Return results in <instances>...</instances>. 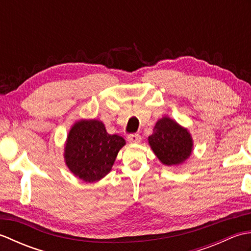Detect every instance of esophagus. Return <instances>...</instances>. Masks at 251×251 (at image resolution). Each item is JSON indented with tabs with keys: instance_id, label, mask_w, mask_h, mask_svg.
<instances>
[{
	"instance_id": "esophagus-1",
	"label": "esophagus",
	"mask_w": 251,
	"mask_h": 251,
	"mask_svg": "<svg viewBox=\"0 0 251 251\" xmlns=\"http://www.w3.org/2000/svg\"><path fill=\"white\" fill-rule=\"evenodd\" d=\"M127 139L130 143H139L141 141V136L139 134H131Z\"/></svg>"
}]
</instances>
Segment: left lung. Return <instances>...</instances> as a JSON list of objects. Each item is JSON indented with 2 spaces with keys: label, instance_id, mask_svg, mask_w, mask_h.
Wrapping results in <instances>:
<instances>
[{
  "label": "left lung",
  "instance_id": "1",
  "mask_svg": "<svg viewBox=\"0 0 251 251\" xmlns=\"http://www.w3.org/2000/svg\"><path fill=\"white\" fill-rule=\"evenodd\" d=\"M148 140L157 158L166 166L184 163L193 150V140L188 129L167 116L156 122Z\"/></svg>",
  "mask_w": 251,
  "mask_h": 251
}]
</instances>
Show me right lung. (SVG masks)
Masks as SVG:
<instances>
[{
	"label": "right lung",
	"mask_w": 251,
	"mask_h": 251,
	"mask_svg": "<svg viewBox=\"0 0 251 251\" xmlns=\"http://www.w3.org/2000/svg\"><path fill=\"white\" fill-rule=\"evenodd\" d=\"M124 138L109 135L98 120L74 123L68 134L65 161L70 172L85 182H95L110 173Z\"/></svg>",
	"instance_id": "obj_1"
}]
</instances>
